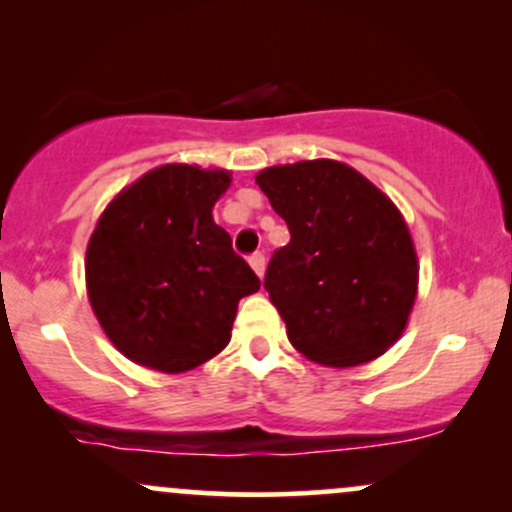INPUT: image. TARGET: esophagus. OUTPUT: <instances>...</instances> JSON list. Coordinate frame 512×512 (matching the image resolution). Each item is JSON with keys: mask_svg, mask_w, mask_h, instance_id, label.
<instances>
[{"mask_svg": "<svg viewBox=\"0 0 512 512\" xmlns=\"http://www.w3.org/2000/svg\"><path fill=\"white\" fill-rule=\"evenodd\" d=\"M264 264H267V262H264L262 252H252V255H250V267L255 269V274L260 276V279L264 276Z\"/></svg>", "mask_w": 512, "mask_h": 512, "instance_id": "1", "label": "esophagus"}]
</instances>
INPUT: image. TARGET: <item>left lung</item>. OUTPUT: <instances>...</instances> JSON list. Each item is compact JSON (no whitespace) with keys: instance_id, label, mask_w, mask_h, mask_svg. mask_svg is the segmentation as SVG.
<instances>
[{"instance_id":"1","label":"left lung","mask_w":512,"mask_h":512,"mask_svg":"<svg viewBox=\"0 0 512 512\" xmlns=\"http://www.w3.org/2000/svg\"><path fill=\"white\" fill-rule=\"evenodd\" d=\"M255 180L291 233L264 274L289 342L334 368L385 354L407 327L419 284L399 209L330 158L267 168Z\"/></svg>"}]
</instances>
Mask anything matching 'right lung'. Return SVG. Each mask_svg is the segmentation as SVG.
Instances as JSON below:
<instances>
[{"label":"right lung","mask_w":512,"mask_h":512,"mask_svg":"<svg viewBox=\"0 0 512 512\" xmlns=\"http://www.w3.org/2000/svg\"><path fill=\"white\" fill-rule=\"evenodd\" d=\"M228 170L168 163L125 187L96 223L86 289L110 342L139 366L185 373L231 342L238 301L260 291L211 209Z\"/></svg>","instance_id":"1"}]
</instances>
